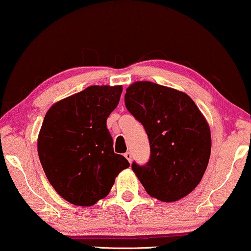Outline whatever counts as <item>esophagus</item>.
Listing matches in <instances>:
<instances>
[{
  "mask_svg": "<svg viewBox=\"0 0 251 251\" xmlns=\"http://www.w3.org/2000/svg\"><path fill=\"white\" fill-rule=\"evenodd\" d=\"M124 156H125V158H126L127 160H128L129 163L132 162V153H130V152H126L125 154H124Z\"/></svg>",
  "mask_w": 251,
  "mask_h": 251,
  "instance_id": "esophagus-1",
  "label": "esophagus"
}]
</instances>
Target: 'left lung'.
Returning a JSON list of instances; mask_svg holds the SVG:
<instances>
[{
	"mask_svg": "<svg viewBox=\"0 0 251 251\" xmlns=\"http://www.w3.org/2000/svg\"><path fill=\"white\" fill-rule=\"evenodd\" d=\"M127 110L144 126L151 155L132 169L150 196L176 201L192 193L203 178L211 155V130L192 98L150 81L126 89Z\"/></svg>",
	"mask_w": 251,
	"mask_h": 251,
	"instance_id": "obj_1",
	"label": "left lung"
}]
</instances>
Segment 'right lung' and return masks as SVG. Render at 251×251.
<instances>
[{
  "mask_svg": "<svg viewBox=\"0 0 251 251\" xmlns=\"http://www.w3.org/2000/svg\"><path fill=\"white\" fill-rule=\"evenodd\" d=\"M122 85H91L54 103L38 135L45 175L65 201L92 206L109 194L129 162L116 154L106 122L121 99Z\"/></svg>",
  "mask_w": 251,
  "mask_h": 251,
  "instance_id": "add662e5",
  "label": "right lung"
}]
</instances>
